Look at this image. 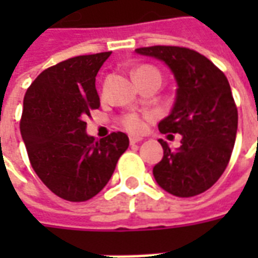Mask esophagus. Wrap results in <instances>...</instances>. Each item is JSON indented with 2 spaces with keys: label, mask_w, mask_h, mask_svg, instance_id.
Wrapping results in <instances>:
<instances>
[{
  "label": "esophagus",
  "mask_w": 258,
  "mask_h": 258,
  "mask_svg": "<svg viewBox=\"0 0 258 258\" xmlns=\"http://www.w3.org/2000/svg\"><path fill=\"white\" fill-rule=\"evenodd\" d=\"M141 141H142V138H140V137H134V135L130 137V144H138Z\"/></svg>",
  "instance_id": "esophagus-1"
}]
</instances>
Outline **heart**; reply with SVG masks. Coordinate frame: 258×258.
Instances as JSON below:
<instances>
[{"instance_id":"b5f03b06","label":"heart","mask_w":258,"mask_h":258,"mask_svg":"<svg viewBox=\"0 0 258 258\" xmlns=\"http://www.w3.org/2000/svg\"><path fill=\"white\" fill-rule=\"evenodd\" d=\"M141 69H153L149 68V66H142V68L137 69V70H141ZM135 70V72H137ZM121 124H123V127L130 133H141L142 128H144V120L138 116V114H134V113H131V114H127L125 117H123L121 120Z\"/></svg>"}]
</instances>
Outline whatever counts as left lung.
Listing matches in <instances>:
<instances>
[{"instance_id":"obj_1","label":"left lung","mask_w":258,"mask_h":258,"mask_svg":"<svg viewBox=\"0 0 258 258\" xmlns=\"http://www.w3.org/2000/svg\"><path fill=\"white\" fill-rule=\"evenodd\" d=\"M135 52L162 60L177 83L173 109L159 131L181 134V145L173 151L159 140L164 153L153 177L174 196H196L221 177L235 145L238 109L229 83L213 62L189 48L155 45Z\"/></svg>"}]
</instances>
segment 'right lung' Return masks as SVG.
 <instances>
[{
  "label": "right lung",
  "instance_id": "right-lung-1",
  "mask_svg": "<svg viewBox=\"0 0 258 258\" xmlns=\"http://www.w3.org/2000/svg\"><path fill=\"white\" fill-rule=\"evenodd\" d=\"M110 53L81 55L48 68L23 99L20 133L31 167L64 200L84 202L99 194L128 148L124 133L95 142L84 121L101 105L95 77Z\"/></svg>",
  "mask_w": 258,
  "mask_h": 258
}]
</instances>
